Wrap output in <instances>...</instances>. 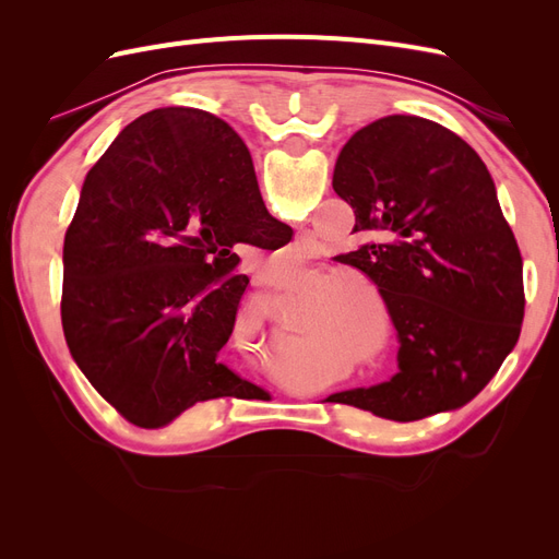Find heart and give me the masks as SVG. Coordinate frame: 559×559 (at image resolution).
<instances>
[{
  "label": "heart",
  "mask_w": 559,
  "mask_h": 559,
  "mask_svg": "<svg viewBox=\"0 0 559 559\" xmlns=\"http://www.w3.org/2000/svg\"><path fill=\"white\" fill-rule=\"evenodd\" d=\"M337 280V275L335 273H324L321 275V282H335ZM352 292V286H347V284H343V282H337V284H333L331 289L326 292V298H337V296H343V294H349ZM343 317V314H341Z\"/></svg>",
  "instance_id": "1"
}]
</instances>
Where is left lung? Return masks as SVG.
Instances as JSON below:
<instances>
[{"mask_svg": "<svg viewBox=\"0 0 559 559\" xmlns=\"http://www.w3.org/2000/svg\"><path fill=\"white\" fill-rule=\"evenodd\" d=\"M333 191L357 218V247L335 259L378 284L401 373L331 399L394 421L462 408L513 352L524 317L522 257L492 175L448 128L396 114L352 134Z\"/></svg>", "mask_w": 559, "mask_h": 559, "instance_id": "8db88e82", "label": "left lung"}]
</instances>
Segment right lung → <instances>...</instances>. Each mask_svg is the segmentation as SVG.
Returning a JSON list of instances; mask_svg holds the SVG:
<instances>
[{"label": "right lung", "mask_w": 559, "mask_h": 559, "mask_svg": "<svg viewBox=\"0 0 559 559\" xmlns=\"http://www.w3.org/2000/svg\"><path fill=\"white\" fill-rule=\"evenodd\" d=\"M289 240L226 121L186 107L140 116L86 175L64 235L60 312L72 359L144 429L238 396L253 384L218 364L249 284L233 247Z\"/></svg>", "instance_id": "right-lung-1"}]
</instances>
